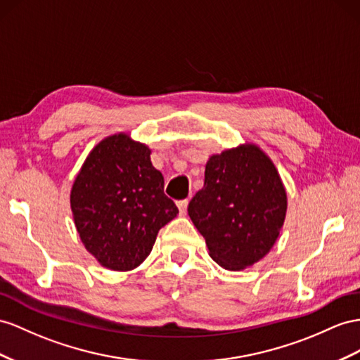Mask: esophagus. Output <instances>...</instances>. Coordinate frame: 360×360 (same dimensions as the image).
<instances>
[{
	"instance_id": "obj_1",
	"label": "esophagus",
	"mask_w": 360,
	"mask_h": 360,
	"mask_svg": "<svg viewBox=\"0 0 360 360\" xmlns=\"http://www.w3.org/2000/svg\"><path fill=\"white\" fill-rule=\"evenodd\" d=\"M176 205L179 208V214L181 216H186L187 214V207H188V200L187 199H182V200H178Z\"/></svg>"
}]
</instances>
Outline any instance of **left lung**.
<instances>
[{"mask_svg": "<svg viewBox=\"0 0 360 360\" xmlns=\"http://www.w3.org/2000/svg\"><path fill=\"white\" fill-rule=\"evenodd\" d=\"M288 211V195L272 160L245 143L211 155L204 187L188 216L204 236L210 257L228 271L260 262L275 245Z\"/></svg>", "mask_w": 360, "mask_h": 360, "instance_id": "obj_1", "label": "left lung"}]
</instances>
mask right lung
<instances>
[{"label":"right lung","instance_id":"right-lung-1","mask_svg":"<svg viewBox=\"0 0 360 360\" xmlns=\"http://www.w3.org/2000/svg\"><path fill=\"white\" fill-rule=\"evenodd\" d=\"M152 150L120 132L101 140L79 170L70 195L85 250L106 269L126 272L150 254L158 231L179 213L164 195Z\"/></svg>","mask_w":360,"mask_h":360}]
</instances>
